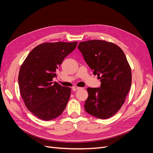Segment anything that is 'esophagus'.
I'll use <instances>...</instances> for the list:
<instances>
[{"label":"esophagus","mask_w":153,"mask_h":153,"mask_svg":"<svg viewBox=\"0 0 153 153\" xmlns=\"http://www.w3.org/2000/svg\"><path fill=\"white\" fill-rule=\"evenodd\" d=\"M81 89V87H78V86H74V87H73V89L74 91L79 90V89Z\"/></svg>","instance_id":"34e87169"}]
</instances>
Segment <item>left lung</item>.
Wrapping results in <instances>:
<instances>
[{
	"label": "left lung",
	"mask_w": 153,
	"mask_h": 153,
	"mask_svg": "<svg viewBox=\"0 0 153 153\" xmlns=\"http://www.w3.org/2000/svg\"><path fill=\"white\" fill-rule=\"evenodd\" d=\"M85 61L100 79V88L88 87L86 112L105 119L121 109L131 85V71L122 49L103 40H89L78 46Z\"/></svg>",
	"instance_id": "1"
}]
</instances>
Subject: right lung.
I'll return each instance as SVG.
<instances>
[{"instance_id":"obj_1","label":"right lung","mask_w":153,"mask_h":153,"mask_svg":"<svg viewBox=\"0 0 153 153\" xmlns=\"http://www.w3.org/2000/svg\"><path fill=\"white\" fill-rule=\"evenodd\" d=\"M78 42L45 43L27 55L18 75V84L26 107L44 121L57 118L65 109L71 88L53 82L56 71Z\"/></svg>"}]
</instances>
